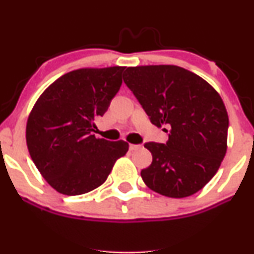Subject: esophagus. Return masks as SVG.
Wrapping results in <instances>:
<instances>
[{"label": "esophagus", "instance_id": "esophagus-1", "mask_svg": "<svg viewBox=\"0 0 254 254\" xmlns=\"http://www.w3.org/2000/svg\"><path fill=\"white\" fill-rule=\"evenodd\" d=\"M139 148H141V145H139V144H130V145H129V149H130L131 151L138 150Z\"/></svg>", "mask_w": 254, "mask_h": 254}]
</instances>
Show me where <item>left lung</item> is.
I'll return each instance as SVG.
<instances>
[{"mask_svg": "<svg viewBox=\"0 0 254 254\" xmlns=\"http://www.w3.org/2000/svg\"><path fill=\"white\" fill-rule=\"evenodd\" d=\"M123 78L151 124L170 129L166 144H144L153 155L141 171L145 185L171 198L202 190L227 151L228 113L216 89L177 65L129 66Z\"/></svg>", "mask_w": 254, "mask_h": 254, "instance_id": "1", "label": "left lung"}]
</instances>
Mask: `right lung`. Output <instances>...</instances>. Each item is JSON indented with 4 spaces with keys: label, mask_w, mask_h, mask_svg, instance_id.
I'll list each match as a JSON object with an SVG mask.
<instances>
[{
    "label": "right lung",
    "mask_w": 254,
    "mask_h": 254,
    "mask_svg": "<svg viewBox=\"0 0 254 254\" xmlns=\"http://www.w3.org/2000/svg\"><path fill=\"white\" fill-rule=\"evenodd\" d=\"M125 66L81 68L57 78L38 98L26 125V142L34 165L51 188L77 196L105 183L125 141L92 135L122 86Z\"/></svg>",
    "instance_id": "add662e5"
}]
</instances>
